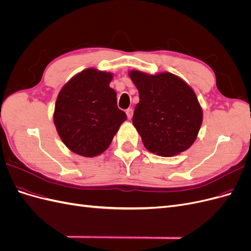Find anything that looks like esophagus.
Listing matches in <instances>:
<instances>
[{"instance_id": "obj_1", "label": "esophagus", "mask_w": 251, "mask_h": 251, "mask_svg": "<svg viewBox=\"0 0 251 251\" xmlns=\"http://www.w3.org/2000/svg\"><path fill=\"white\" fill-rule=\"evenodd\" d=\"M126 116L128 119H131L133 117V109H127L126 111Z\"/></svg>"}]
</instances>
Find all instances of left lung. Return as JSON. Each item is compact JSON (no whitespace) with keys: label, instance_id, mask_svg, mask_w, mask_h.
<instances>
[{"label":"left lung","instance_id":"obj_1","mask_svg":"<svg viewBox=\"0 0 251 251\" xmlns=\"http://www.w3.org/2000/svg\"><path fill=\"white\" fill-rule=\"evenodd\" d=\"M137 87L133 125L150 151L170 157L192 146L202 124V109L192 88L176 75L130 72Z\"/></svg>","mask_w":251,"mask_h":251}]
</instances>
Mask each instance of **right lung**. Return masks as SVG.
Instances as JSON below:
<instances>
[{"label":"right lung","mask_w":251,"mask_h":251,"mask_svg":"<svg viewBox=\"0 0 251 251\" xmlns=\"http://www.w3.org/2000/svg\"><path fill=\"white\" fill-rule=\"evenodd\" d=\"M112 74L87 69L60 90L54 125L67 148L83 157L100 155L109 148L120 125L126 120L110 88Z\"/></svg>","instance_id":"obj_1"}]
</instances>
